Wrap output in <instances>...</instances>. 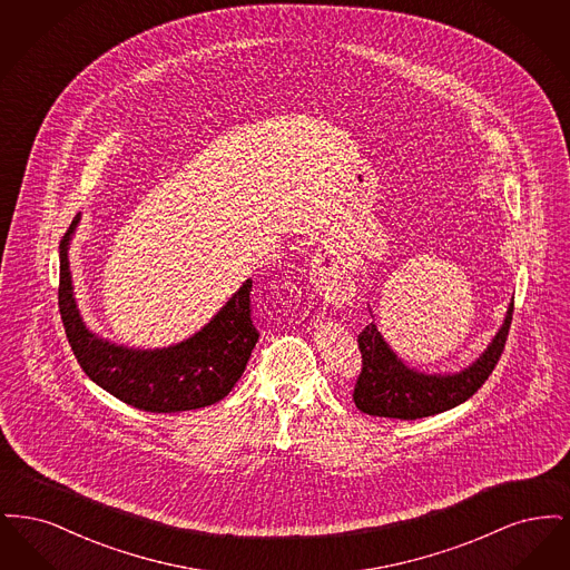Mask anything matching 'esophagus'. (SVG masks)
<instances>
[{"mask_svg": "<svg viewBox=\"0 0 570 570\" xmlns=\"http://www.w3.org/2000/svg\"><path fill=\"white\" fill-rule=\"evenodd\" d=\"M312 284L328 303H342L353 295V277L335 249H318L312 261Z\"/></svg>", "mask_w": 570, "mask_h": 570, "instance_id": "obj_1", "label": "esophagus"}]
</instances>
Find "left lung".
I'll return each mask as SVG.
<instances>
[{
    "instance_id": "1",
    "label": "left lung",
    "mask_w": 570,
    "mask_h": 570,
    "mask_svg": "<svg viewBox=\"0 0 570 570\" xmlns=\"http://www.w3.org/2000/svg\"><path fill=\"white\" fill-rule=\"evenodd\" d=\"M513 307L511 301L507 318L488 351L458 374H425L407 367L389 348L376 325L370 323L356 340L363 365L354 384V404L365 414L402 421L423 419L460 406L483 386L500 361L513 321Z\"/></svg>"
}]
</instances>
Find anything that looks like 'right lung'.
Instances as JSON below:
<instances>
[{"label": "right lung", "instance_id": "1", "mask_svg": "<svg viewBox=\"0 0 570 570\" xmlns=\"http://www.w3.org/2000/svg\"><path fill=\"white\" fill-rule=\"evenodd\" d=\"M79 219L81 214L59 244V312L82 372L124 404L145 412H184L224 400L242 379L258 342L249 309L252 279H245L216 316L186 342L156 351L110 344L85 326L75 298L68 247Z\"/></svg>", "mask_w": 570, "mask_h": 570}]
</instances>
